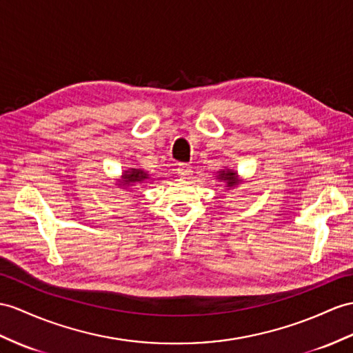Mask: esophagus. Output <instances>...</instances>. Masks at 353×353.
<instances>
[{
	"label": "esophagus",
	"mask_w": 353,
	"mask_h": 353,
	"mask_svg": "<svg viewBox=\"0 0 353 353\" xmlns=\"http://www.w3.org/2000/svg\"><path fill=\"white\" fill-rule=\"evenodd\" d=\"M176 174H178L179 176H183V178L190 176V175H192V168L188 166V165H178Z\"/></svg>",
	"instance_id": "esophagus-1"
}]
</instances>
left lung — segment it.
<instances>
[{
	"mask_svg": "<svg viewBox=\"0 0 353 353\" xmlns=\"http://www.w3.org/2000/svg\"><path fill=\"white\" fill-rule=\"evenodd\" d=\"M235 175H236L235 172H230V170H229V172H225V170H223L220 178H221V179H226L228 185H234L235 181H236V176H235Z\"/></svg>",
	"mask_w": 353,
	"mask_h": 353,
	"instance_id": "1",
	"label": "left lung"
}]
</instances>
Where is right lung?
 <instances>
[{"label": "right lung", "instance_id": "obj_1", "mask_svg": "<svg viewBox=\"0 0 353 353\" xmlns=\"http://www.w3.org/2000/svg\"><path fill=\"white\" fill-rule=\"evenodd\" d=\"M147 178V174H143V170H133L130 172V175H125V184L128 183H136V181H142V179Z\"/></svg>", "mask_w": 353, "mask_h": 353}]
</instances>
